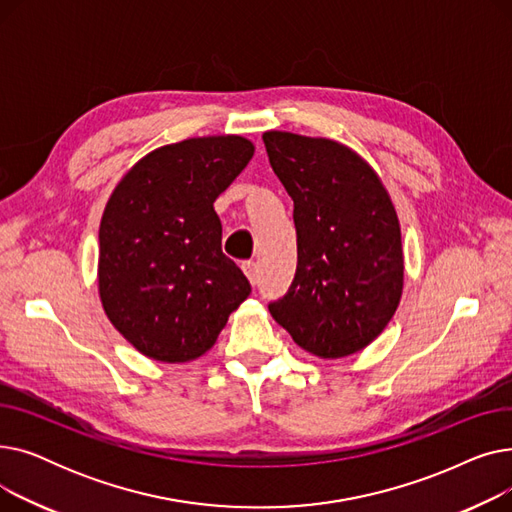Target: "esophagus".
Wrapping results in <instances>:
<instances>
[{
  "mask_svg": "<svg viewBox=\"0 0 512 512\" xmlns=\"http://www.w3.org/2000/svg\"><path fill=\"white\" fill-rule=\"evenodd\" d=\"M242 272H245V276L249 278V282H251L253 286L257 284V280H259V267H257V263L245 261V263H242Z\"/></svg>",
  "mask_w": 512,
  "mask_h": 512,
  "instance_id": "esophagus-1",
  "label": "esophagus"
}]
</instances>
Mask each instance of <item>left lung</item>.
<instances>
[{
	"label": "left lung",
	"mask_w": 512,
	"mask_h": 512,
	"mask_svg": "<svg viewBox=\"0 0 512 512\" xmlns=\"http://www.w3.org/2000/svg\"><path fill=\"white\" fill-rule=\"evenodd\" d=\"M270 164L294 201L297 274L272 317L303 351L351 357L394 317L405 286L400 222L382 178L348 145L263 132Z\"/></svg>",
	"instance_id": "8db88e82"
}]
</instances>
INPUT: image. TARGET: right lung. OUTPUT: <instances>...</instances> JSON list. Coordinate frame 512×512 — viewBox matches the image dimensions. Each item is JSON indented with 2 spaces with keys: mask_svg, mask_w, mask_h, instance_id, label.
<instances>
[{
  "mask_svg": "<svg viewBox=\"0 0 512 512\" xmlns=\"http://www.w3.org/2000/svg\"><path fill=\"white\" fill-rule=\"evenodd\" d=\"M253 155L240 134L170 143L141 157L107 199L97 290L107 319L141 355L161 363L203 357L251 294L222 253L213 201Z\"/></svg>",
  "mask_w": 512,
  "mask_h": 512,
  "instance_id": "right-lung-1",
  "label": "right lung"
}]
</instances>
